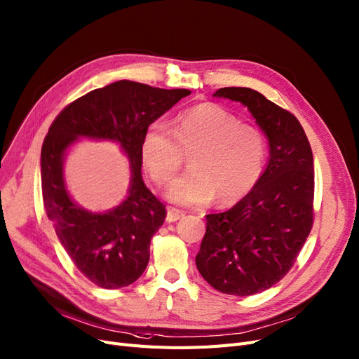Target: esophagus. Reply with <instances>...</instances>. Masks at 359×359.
I'll return each instance as SVG.
<instances>
[{"instance_id":"34e87169","label":"esophagus","mask_w":359,"mask_h":359,"mask_svg":"<svg viewBox=\"0 0 359 359\" xmlns=\"http://www.w3.org/2000/svg\"><path fill=\"white\" fill-rule=\"evenodd\" d=\"M183 217H184V212H183L182 210H177V208H168V211H167V218H165V220H167L168 223H175V222L180 220V218H183Z\"/></svg>"}]
</instances>
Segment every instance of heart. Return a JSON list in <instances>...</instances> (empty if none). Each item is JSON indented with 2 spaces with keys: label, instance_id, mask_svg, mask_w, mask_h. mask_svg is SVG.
Instances as JSON below:
<instances>
[{
  "label": "heart",
  "instance_id": "obj_1",
  "mask_svg": "<svg viewBox=\"0 0 359 359\" xmlns=\"http://www.w3.org/2000/svg\"><path fill=\"white\" fill-rule=\"evenodd\" d=\"M189 154L191 170L171 183L168 198L184 205H202L217 196L231 204L251 192L261 179L267 160V144L261 130L214 102L196 104L177 114L175 128L155 121L145 129L141 158L151 179L163 186Z\"/></svg>",
  "mask_w": 359,
  "mask_h": 359
}]
</instances>
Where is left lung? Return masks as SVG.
Wrapping results in <instances>:
<instances>
[{"instance_id":"8db88e82","label":"left lung","mask_w":359,"mask_h":359,"mask_svg":"<svg viewBox=\"0 0 359 359\" xmlns=\"http://www.w3.org/2000/svg\"><path fill=\"white\" fill-rule=\"evenodd\" d=\"M214 97L248 107L269 137L270 160L238 204L207 215L196 269L215 290L249 296L282 280L314 223V158L299 120L251 88H222Z\"/></svg>"}]
</instances>
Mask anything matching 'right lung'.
Segmentation results:
<instances>
[{
    "label": "right lung",
    "instance_id": "right-lung-1",
    "mask_svg": "<svg viewBox=\"0 0 359 359\" xmlns=\"http://www.w3.org/2000/svg\"><path fill=\"white\" fill-rule=\"evenodd\" d=\"M189 93L188 89L118 81L74 100L50 126L41 151L43 208L74 266L93 285L120 289L145 271L151 239L163 226L167 211L142 180V135ZM79 135L116 140L128 155L130 194L111 212L89 213L76 206L65 191L64 154Z\"/></svg>",
    "mask_w": 359,
    "mask_h": 359
}]
</instances>
